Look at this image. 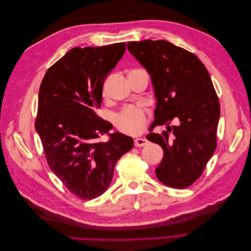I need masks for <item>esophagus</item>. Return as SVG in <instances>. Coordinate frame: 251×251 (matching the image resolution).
<instances>
[{
	"label": "esophagus",
	"instance_id": "1",
	"mask_svg": "<svg viewBox=\"0 0 251 251\" xmlns=\"http://www.w3.org/2000/svg\"><path fill=\"white\" fill-rule=\"evenodd\" d=\"M148 142L149 141L146 138H136L135 141H134L135 147H137V148H141V147L147 146Z\"/></svg>",
	"mask_w": 251,
	"mask_h": 251
}]
</instances>
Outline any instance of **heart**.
<instances>
[{
  "label": "heart",
  "mask_w": 251,
  "mask_h": 251,
  "mask_svg": "<svg viewBox=\"0 0 251 251\" xmlns=\"http://www.w3.org/2000/svg\"><path fill=\"white\" fill-rule=\"evenodd\" d=\"M114 123L120 132L137 135L141 133L146 126L148 116L143 109L134 107V105H127L117 114Z\"/></svg>",
  "instance_id": "b5f03b06"
}]
</instances>
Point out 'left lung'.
<instances>
[{"instance_id":"1","label":"left lung","mask_w":251,"mask_h":251,"mask_svg":"<svg viewBox=\"0 0 251 251\" xmlns=\"http://www.w3.org/2000/svg\"><path fill=\"white\" fill-rule=\"evenodd\" d=\"M127 49L153 82L157 105L151 128L169 126L161 134L150 130L147 135L163 149L156 176L165 185L185 188L201 176L217 148L220 102L208 71L194 53L164 40L130 42ZM174 119L179 125L170 127Z\"/></svg>"}]
</instances>
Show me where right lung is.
Segmentation results:
<instances>
[{
  "label": "right lung",
  "mask_w": 251,
  "mask_h": 251,
  "mask_svg": "<svg viewBox=\"0 0 251 251\" xmlns=\"http://www.w3.org/2000/svg\"><path fill=\"white\" fill-rule=\"evenodd\" d=\"M126 51V43L73 48L47 70L39 92L35 130L50 170L82 200L103 194L119 158L133 139L120 133L98 142L112 124L97 115L108 73Z\"/></svg>",
  "instance_id": "1"
}]
</instances>
